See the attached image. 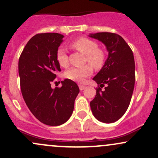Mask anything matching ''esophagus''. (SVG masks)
Masks as SVG:
<instances>
[{"label":"esophagus","mask_w":158,"mask_h":158,"mask_svg":"<svg viewBox=\"0 0 158 158\" xmlns=\"http://www.w3.org/2000/svg\"><path fill=\"white\" fill-rule=\"evenodd\" d=\"M79 90H83L85 88V85H79Z\"/></svg>","instance_id":"34e87169"}]
</instances>
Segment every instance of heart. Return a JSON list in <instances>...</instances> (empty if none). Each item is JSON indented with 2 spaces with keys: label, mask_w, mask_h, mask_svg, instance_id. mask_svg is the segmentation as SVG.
Returning <instances> with one entry per match:
<instances>
[{
  "label": "heart",
  "mask_w": 158,
  "mask_h": 158,
  "mask_svg": "<svg viewBox=\"0 0 158 158\" xmlns=\"http://www.w3.org/2000/svg\"><path fill=\"white\" fill-rule=\"evenodd\" d=\"M71 47L85 55L84 63H88L81 68H72L67 70L64 77L76 81H82L93 73V67L96 70L103 68L106 61V52L104 49L98 48V44L94 40L86 37H80L73 41ZM56 61L61 68L69 66L68 56L64 49L59 48L56 51Z\"/></svg>",
  "instance_id": "heart-1"
}]
</instances>
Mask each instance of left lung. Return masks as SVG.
I'll use <instances>...</instances> for the list:
<instances>
[{"mask_svg":"<svg viewBox=\"0 0 158 158\" xmlns=\"http://www.w3.org/2000/svg\"><path fill=\"white\" fill-rule=\"evenodd\" d=\"M90 37L102 41L108 51L105 65L93 79L98 88L90 108L98 120L114 123L123 117L131 102L135 82L133 52L116 33L98 32ZM103 86L105 89L102 90Z\"/></svg>","mask_w":158,"mask_h":158,"instance_id":"1","label":"left lung"}]
</instances>
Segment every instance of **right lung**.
<instances>
[{
	"instance_id": "right-lung-1",
	"label": "right lung",
	"mask_w": 158,
	"mask_h": 158,
	"mask_svg": "<svg viewBox=\"0 0 158 158\" xmlns=\"http://www.w3.org/2000/svg\"><path fill=\"white\" fill-rule=\"evenodd\" d=\"M64 35L56 32L36 34L23 48L19 61L21 94L32 114L48 126H60L68 120L79 92L77 83L69 79L60 88L51 82L61 71L56 51Z\"/></svg>"
}]
</instances>
